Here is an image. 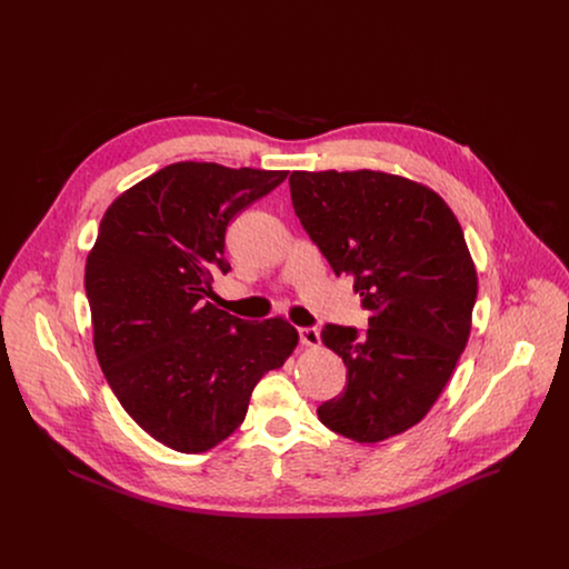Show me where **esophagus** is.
I'll return each mask as SVG.
<instances>
[{
	"mask_svg": "<svg viewBox=\"0 0 569 569\" xmlns=\"http://www.w3.org/2000/svg\"><path fill=\"white\" fill-rule=\"evenodd\" d=\"M299 342L303 347H319L321 345V338H319V331L317 329H299Z\"/></svg>",
	"mask_w": 569,
	"mask_h": 569,
	"instance_id": "34e87169",
	"label": "esophagus"
}]
</instances>
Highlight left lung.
<instances>
[{
  "label": "left lung",
  "mask_w": 569,
  "mask_h": 569,
  "mask_svg": "<svg viewBox=\"0 0 569 569\" xmlns=\"http://www.w3.org/2000/svg\"><path fill=\"white\" fill-rule=\"evenodd\" d=\"M297 218L351 274L367 333L327 323L321 342L347 365V387L319 421L358 443L417 426L448 385L470 336L477 272L452 209L430 187L382 171H295Z\"/></svg>",
  "instance_id": "obj_1"
}]
</instances>
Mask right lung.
<instances>
[{
    "instance_id": "add662e5",
    "label": "right lung",
    "mask_w": 569,
    "mask_h": 569,
    "mask_svg": "<svg viewBox=\"0 0 569 569\" xmlns=\"http://www.w3.org/2000/svg\"><path fill=\"white\" fill-rule=\"evenodd\" d=\"M288 171L178 161L123 191L86 263L94 351L121 408L154 441L207 452L246 421L257 382L299 333L283 317L246 321L209 301L231 218Z\"/></svg>"
}]
</instances>
